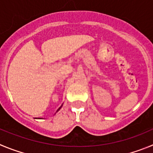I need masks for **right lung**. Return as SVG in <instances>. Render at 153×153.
Wrapping results in <instances>:
<instances>
[{
	"mask_svg": "<svg viewBox=\"0 0 153 153\" xmlns=\"http://www.w3.org/2000/svg\"><path fill=\"white\" fill-rule=\"evenodd\" d=\"M60 108H61V107H59V109H60ZM59 110H58V111H59Z\"/></svg>",
	"mask_w": 153,
	"mask_h": 153,
	"instance_id": "obj_1",
	"label": "right lung"
}]
</instances>
